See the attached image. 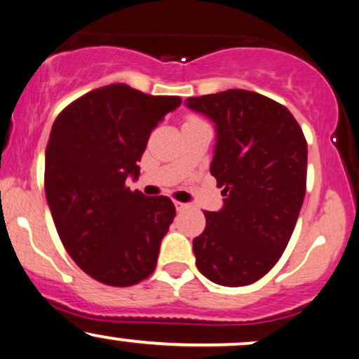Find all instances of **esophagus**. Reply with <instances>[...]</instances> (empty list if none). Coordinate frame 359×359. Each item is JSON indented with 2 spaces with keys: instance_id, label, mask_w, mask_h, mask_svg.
Returning a JSON list of instances; mask_svg holds the SVG:
<instances>
[{
  "instance_id": "1",
  "label": "esophagus",
  "mask_w": 359,
  "mask_h": 359,
  "mask_svg": "<svg viewBox=\"0 0 359 359\" xmlns=\"http://www.w3.org/2000/svg\"><path fill=\"white\" fill-rule=\"evenodd\" d=\"M175 206H176V210H178V211H184V210H188V208H189L188 203H181V201H175Z\"/></svg>"
}]
</instances>
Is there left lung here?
I'll return each instance as SVG.
<instances>
[{
	"instance_id": "8db88e82",
	"label": "left lung",
	"mask_w": 359,
	"mask_h": 359,
	"mask_svg": "<svg viewBox=\"0 0 359 359\" xmlns=\"http://www.w3.org/2000/svg\"><path fill=\"white\" fill-rule=\"evenodd\" d=\"M216 126L211 175L224 206L205 211L196 266L221 286L261 280L286 250L306 193L308 144L290 109L255 91L188 98Z\"/></svg>"
}]
</instances>
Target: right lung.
<instances>
[{
	"label": "right lung",
	"mask_w": 359,
	"mask_h": 359,
	"mask_svg": "<svg viewBox=\"0 0 359 359\" xmlns=\"http://www.w3.org/2000/svg\"><path fill=\"white\" fill-rule=\"evenodd\" d=\"M181 104L108 85L73 101L53 123L44 189L56 231L74 263L108 286H133L154 271L176 210L168 196L131 191L149 135Z\"/></svg>",
	"instance_id": "right-lung-1"
}]
</instances>
